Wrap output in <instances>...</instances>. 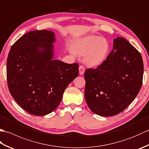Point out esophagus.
<instances>
[{
    "label": "esophagus",
    "mask_w": 149,
    "mask_h": 149,
    "mask_svg": "<svg viewBox=\"0 0 149 149\" xmlns=\"http://www.w3.org/2000/svg\"><path fill=\"white\" fill-rule=\"evenodd\" d=\"M79 74L80 75H83L84 73V71H85L84 66H83V65L79 66Z\"/></svg>",
    "instance_id": "esophagus-1"
}]
</instances>
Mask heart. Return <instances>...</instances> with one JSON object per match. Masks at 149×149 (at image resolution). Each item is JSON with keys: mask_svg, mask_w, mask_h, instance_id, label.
I'll return each mask as SVG.
<instances>
[{"mask_svg": "<svg viewBox=\"0 0 149 149\" xmlns=\"http://www.w3.org/2000/svg\"><path fill=\"white\" fill-rule=\"evenodd\" d=\"M74 53L84 55V61L89 66H97L105 61L110 45L105 38L89 36L77 40L73 45Z\"/></svg>", "mask_w": 149, "mask_h": 149, "instance_id": "1", "label": "heart"}]
</instances>
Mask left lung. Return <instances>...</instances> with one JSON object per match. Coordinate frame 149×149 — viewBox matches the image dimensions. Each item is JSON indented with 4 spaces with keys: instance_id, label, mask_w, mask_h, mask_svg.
Listing matches in <instances>:
<instances>
[{
    "instance_id": "obj_1",
    "label": "left lung",
    "mask_w": 149,
    "mask_h": 149,
    "mask_svg": "<svg viewBox=\"0 0 149 149\" xmlns=\"http://www.w3.org/2000/svg\"><path fill=\"white\" fill-rule=\"evenodd\" d=\"M143 75L140 53L127 40L117 37L105 61L85 71L84 96L89 108L100 116L118 115L137 96Z\"/></svg>"
}]
</instances>
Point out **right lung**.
Here are the masks:
<instances>
[{
	"label": "right lung",
	"mask_w": 149,
	"mask_h": 149,
	"mask_svg": "<svg viewBox=\"0 0 149 149\" xmlns=\"http://www.w3.org/2000/svg\"><path fill=\"white\" fill-rule=\"evenodd\" d=\"M55 34L33 31L12 45L7 59L8 86L11 96L31 115L54 111L66 87L79 75V64L53 59Z\"/></svg>",
	"instance_id": "add662e5"
}]
</instances>
